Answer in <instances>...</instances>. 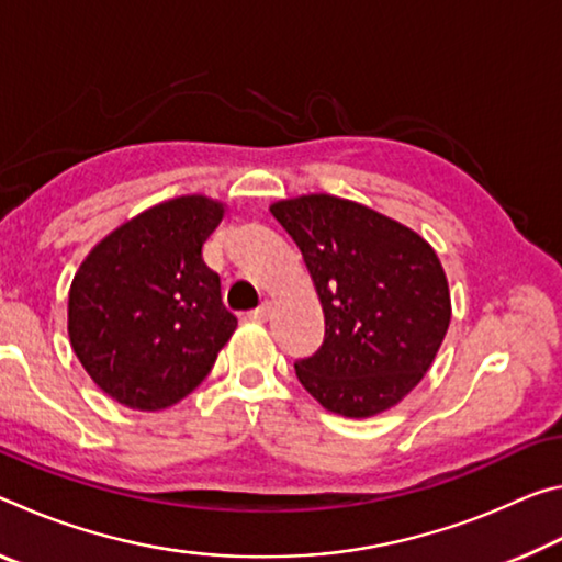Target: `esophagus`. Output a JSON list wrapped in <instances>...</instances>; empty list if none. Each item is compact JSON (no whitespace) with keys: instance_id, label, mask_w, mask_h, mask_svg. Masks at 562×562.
Here are the masks:
<instances>
[{"instance_id":"34e87169","label":"esophagus","mask_w":562,"mask_h":562,"mask_svg":"<svg viewBox=\"0 0 562 562\" xmlns=\"http://www.w3.org/2000/svg\"><path fill=\"white\" fill-rule=\"evenodd\" d=\"M270 310H272V304H270V302H262L260 307H255L247 317L255 319V322H265V319L270 317Z\"/></svg>"}]
</instances>
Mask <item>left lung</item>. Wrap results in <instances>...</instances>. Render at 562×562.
Segmentation results:
<instances>
[{"instance_id":"left-lung-1","label":"left lung","mask_w":562,"mask_h":562,"mask_svg":"<svg viewBox=\"0 0 562 562\" xmlns=\"http://www.w3.org/2000/svg\"><path fill=\"white\" fill-rule=\"evenodd\" d=\"M297 243L325 312V341L294 364L331 414L369 418L422 382L451 322L434 247L372 207L310 193L270 205Z\"/></svg>"}]
</instances>
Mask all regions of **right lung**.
Wrapping results in <instances>:
<instances>
[{
	"mask_svg": "<svg viewBox=\"0 0 562 562\" xmlns=\"http://www.w3.org/2000/svg\"><path fill=\"white\" fill-rule=\"evenodd\" d=\"M225 203L180 195L131 217L83 258L69 290L74 355L103 394L136 412L178 404L211 372L235 315L203 245Z\"/></svg>",
	"mask_w": 562,
	"mask_h": 562,
	"instance_id": "1",
	"label": "right lung"
}]
</instances>
